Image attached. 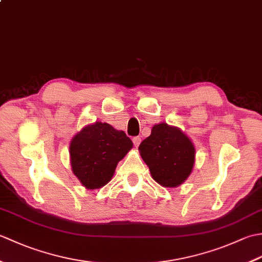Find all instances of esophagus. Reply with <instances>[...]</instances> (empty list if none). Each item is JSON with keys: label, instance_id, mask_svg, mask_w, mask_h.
Wrapping results in <instances>:
<instances>
[{"label": "esophagus", "instance_id": "esophagus-1", "mask_svg": "<svg viewBox=\"0 0 262 262\" xmlns=\"http://www.w3.org/2000/svg\"><path fill=\"white\" fill-rule=\"evenodd\" d=\"M133 143H134L135 147L140 146V144H141V137H140V136H136V137L133 138Z\"/></svg>", "mask_w": 262, "mask_h": 262}]
</instances>
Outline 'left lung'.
<instances>
[{"label": "left lung", "instance_id": "left-lung-1", "mask_svg": "<svg viewBox=\"0 0 262 262\" xmlns=\"http://www.w3.org/2000/svg\"><path fill=\"white\" fill-rule=\"evenodd\" d=\"M153 179L164 188H176L192 172L196 148L180 128L160 122L138 147Z\"/></svg>", "mask_w": 262, "mask_h": 262}]
</instances>
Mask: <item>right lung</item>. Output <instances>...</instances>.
I'll return each instance as SVG.
<instances>
[{
  "instance_id": "right-lung-1",
  "label": "right lung",
  "mask_w": 262,
  "mask_h": 262,
  "mask_svg": "<svg viewBox=\"0 0 262 262\" xmlns=\"http://www.w3.org/2000/svg\"><path fill=\"white\" fill-rule=\"evenodd\" d=\"M132 148L133 142L124 132L107 122L96 121L72 138V171L83 187L99 189L113 179L117 164Z\"/></svg>"
}]
</instances>
